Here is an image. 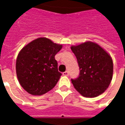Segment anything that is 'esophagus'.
Returning <instances> with one entry per match:
<instances>
[{
    "label": "esophagus",
    "instance_id": "1",
    "mask_svg": "<svg viewBox=\"0 0 125 125\" xmlns=\"http://www.w3.org/2000/svg\"><path fill=\"white\" fill-rule=\"evenodd\" d=\"M63 76H69V72H63Z\"/></svg>",
    "mask_w": 125,
    "mask_h": 125
}]
</instances>
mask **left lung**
<instances>
[{"label":"left lung","instance_id":"1","mask_svg":"<svg viewBox=\"0 0 125 125\" xmlns=\"http://www.w3.org/2000/svg\"><path fill=\"white\" fill-rule=\"evenodd\" d=\"M71 49L80 68L78 77L71 80L75 89L87 98L102 94L113 78V62L110 55L99 45L91 41L72 46Z\"/></svg>","mask_w":125,"mask_h":125}]
</instances>
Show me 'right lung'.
Returning <instances> with one entry per match:
<instances>
[{
  "instance_id": "obj_1",
  "label": "right lung",
  "mask_w": 125,
  "mask_h": 125,
  "mask_svg": "<svg viewBox=\"0 0 125 125\" xmlns=\"http://www.w3.org/2000/svg\"><path fill=\"white\" fill-rule=\"evenodd\" d=\"M62 45L40 37L23 47L18 55L16 72L23 89L32 95H42L53 88L62 73L55 55Z\"/></svg>"
}]
</instances>
